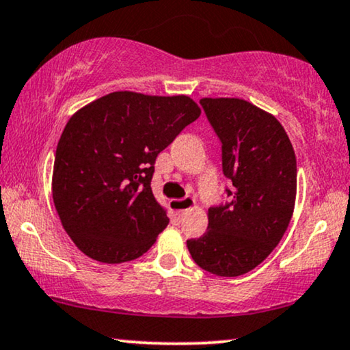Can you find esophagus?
I'll return each instance as SVG.
<instances>
[{"mask_svg": "<svg viewBox=\"0 0 350 350\" xmlns=\"http://www.w3.org/2000/svg\"><path fill=\"white\" fill-rule=\"evenodd\" d=\"M193 205H196V200H193L192 197L172 198V200H170L171 213H172V216H174L176 219H180V216H183L185 211H187L189 208H192Z\"/></svg>", "mask_w": 350, "mask_h": 350, "instance_id": "1", "label": "esophagus"}]
</instances>
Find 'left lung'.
<instances>
[{
	"label": "left lung",
	"mask_w": 350,
	"mask_h": 350,
	"mask_svg": "<svg viewBox=\"0 0 350 350\" xmlns=\"http://www.w3.org/2000/svg\"><path fill=\"white\" fill-rule=\"evenodd\" d=\"M221 142L229 202L208 208L206 232L189 239L193 262L216 276H241L258 267L289 226L297 190V161L276 118L239 98H202Z\"/></svg>",
	"instance_id": "left-lung-1"
}]
</instances>
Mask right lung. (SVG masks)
I'll list each match as a JSON object with an SVG mask.
<instances>
[{
	"instance_id": "obj_1",
	"label": "right lung",
	"mask_w": 350,
	"mask_h": 350,
	"mask_svg": "<svg viewBox=\"0 0 350 350\" xmlns=\"http://www.w3.org/2000/svg\"><path fill=\"white\" fill-rule=\"evenodd\" d=\"M200 116L185 95L113 92L66 124L53 170V202L79 250L103 263L139 258L167 226L152 192L154 161Z\"/></svg>"
}]
</instances>
